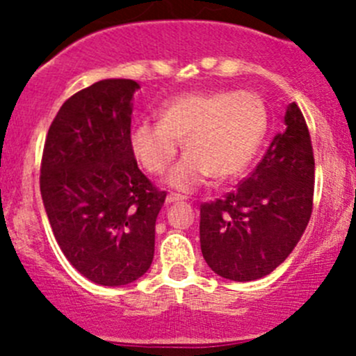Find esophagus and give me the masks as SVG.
<instances>
[{"label":"esophagus","mask_w":356,"mask_h":356,"mask_svg":"<svg viewBox=\"0 0 356 356\" xmlns=\"http://www.w3.org/2000/svg\"><path fill=\"white\" fill-rule=\"evenodd\" d=\"M167 203H179V201H184V196L181 195H168L167 198H165Z\"/></svg>","instance_id":"esophagus-1"}]
</instances>
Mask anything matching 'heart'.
Instances as JSON below:
<instances>
[{
	"instance_id": "heart-1",
	"label": "heart",
	"mask_w": 356,
	"mask_h": 356,
	"mask_svg": "<svg viewBox=\"0 0 356 356\" xmlns=\"http://www.w3.org/2000/svg\"><path fill=\"white\" fill-rule=\"evenodd\" d=\"M267 127V106L257 92H189L165 103L158 122L136 124L129 148L148 174L161 175L182 143L186 156L167 182L179 191H193L208 175L218 182L239 177L260 149Z\"/></svg>"
}]
</instances>
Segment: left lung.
Listing matches in <instances>:
<instances>
[{
  "mask_svg": "<svg viewBox=\"0 0 356 356\" xmlns=\"http://www.w3.org/2000/svg\"><path fill=\"white\" fill-rule=\"evenodd\" d=\"M284 124L250 177L200 207L201 253L220 277L248 282L268 275L289 257L310 220L314 148L296 103L286 110Z\"/></svg>",
  "mask_w": 356,
  "mask_h": 356,
  "instance_id": "1",
  "label": "left lung"
}]
</instances>
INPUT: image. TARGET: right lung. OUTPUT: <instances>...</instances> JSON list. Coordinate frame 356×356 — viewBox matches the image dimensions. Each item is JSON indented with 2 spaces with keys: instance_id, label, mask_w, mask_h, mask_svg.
Instances as JSON below:
<instances>
[{
  "instance_id": "add662e5",
  "label": "right lung",
  "mask_w": 356,
  "mask_h": 356,
  "mask_svg": "<svg viewBox=\"0 0 356 356\" xmlns=\"http://www.w3.org/2000/svg\"><path fill=\"white\" fill-rule=\"evenodd\" d=\"M131 79H105L67 99L49 125L41 196L60 250L102 286L134 282L155 253V222L167 193L139 170L129 148Z\"/></svg>"
}]
</instances>
